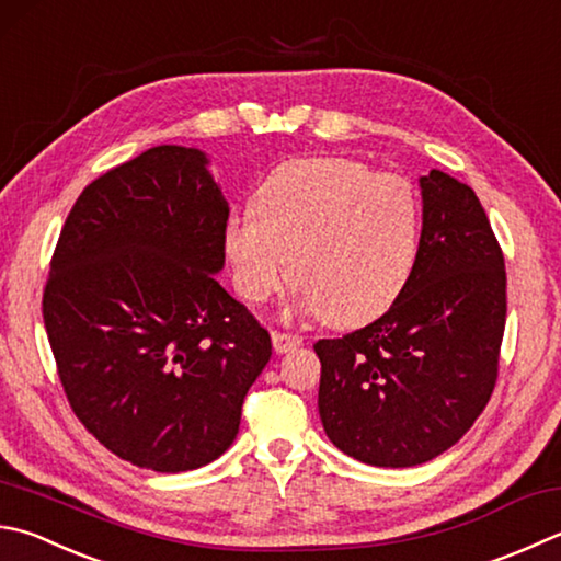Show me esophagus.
Masks as SVG:
<instances>
[{
  "mask_svg": "<svg viewBox=\"0 0 561 561\" xmlns=\"http://www.w3.org/2000/svg\"><path fill=\"white\" fill-rule=\"evenodd\" d=\"M271 340H273V348H276V354H288V352H293V348H298L302 344V336L285 334V332H273Z\"/></svg>",
  "mask_w": 561,
  "mask_h": 561,
  "instance_id": "esophagus-1",
  "label": "esophagus"
}]
</instances>
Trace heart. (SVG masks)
<instances>
[{
    "label": "heart",
    "instance_id": "heart-1",
    "mask_svg": "<svg viewBox=\"0 0 561 561\" xmlns=\"http://www.w3.org/2000/svg\"><path fill=\"white\" fill-rule=\"evenodd\" d=\"M420 199L405 178L340 156L283 163L253 213L231 215L225 253L237 290L266 302L288 280L298 310L334 327L383 314L415 266Z\"/></svg>",
    "mask_w": 561,
    "mask_h": 561
}]
</instances>
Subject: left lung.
Masks as SVG:
<instances>
[{
  "label": "left lung",
  "instance_id": "1",
  "mask_svg": "<svg viewBox=\"0 0 561 561\" xmlns=\"http://www.w3.org/2000/svg\"><path fill=\"white\" fill-rule=\"evenodd\" d=\"M422 231L410 278L383 317L320 340L322 427L371 467L405 469L467 435L493 393L505 330V266L477 193L420 175Z\"/></svg>",
  "mask_w": 561,
  "mask_h": 561
}]
</instances>
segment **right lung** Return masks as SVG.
I'll list each match as a JSON object with an SVG mask.
<instances>
[{
	"mask_svg": "<svg viewBox=\"0 0 561 561\" xmlns=\"http://www.w3.org/2000/svg\"><path fill=\"white\" fill-rule=\"evenodd\" d=\"M229 203L209 156L153 146L82 190L60 231L44 322L70 408L134 467L221 457L271 336L215 278Z\"/></svg>",
	"mask_w": 561,
	"mask_h": 561,
	"instance_id": "obj_1",
	"label": "right lung"
}]
</instances>
